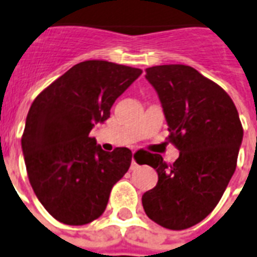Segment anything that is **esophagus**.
<instances>
[{
  "instance_id": "esophagus-1",
  "label": "esophagus",
  "mask_w": 257,
  "mask_h": 257,
  "mask_svg": "<svg viewBox=\"0 0 257 257\" xmlns=\"http://www.w3.org/2000/svg\"><path fill=\"white\" fill-rule=\"evenodd\" d=\"M138 167V164H137V162L134 161V159H131V166H130V168L131 170H135V168Z\"/></svg>"
}]
</instances>
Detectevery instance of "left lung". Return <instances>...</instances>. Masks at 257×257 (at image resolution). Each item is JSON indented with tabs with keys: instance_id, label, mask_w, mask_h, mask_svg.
<instances>
[{
	"instance_id": "8db88e82",
	"label": "left lung",
	"mask_w": 257,
	"mask_h": 257,
	"mask_svg": "<svg viewBox=\"0 0 257 257\" xmlns=\"http://www.w3.org/2000/svg\"><path fill=\"white\" fill-rule=\"evenodd\" d=\"M168 123V141L179 150L174 163L158 154L146 162L158 183L145 192L146 215L164 228H190L212 212L237 163L243 126L231 96L186 65L146 69Z\"/></svg>"
}]
</instances>
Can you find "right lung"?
I'll use <instances>...</instances> for the list:
<instances>
[{"mask_svg": "<svg viewBox=\"0 0 257 257\" xmlns=\"http://www.w3.org/2000/svg\"><path fill=\"white\" fill-rule=\"evenodd\" d=\"M141 69L85 61L57 78L30 106L21 145L29 182L45 210L63 224L83 225L104 212L114 184L131 164V151L106 153L90 131L110 118Z\"/></svg>", "mask_w": 257, "mask_h": 257, "instance_id": "add662e5", "label": "right lung"}]
</instances>
